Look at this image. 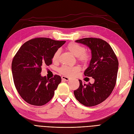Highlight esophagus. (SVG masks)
I'll return each instance as SVG.
<instances>
[{
	"label": "esophagus",
	"instance_id": "esophagus-1",
	"mask_svg": "<svg viewBox=\"0 0 134 134\" xmlns=\"http://www.w3.org/2000/svg\"><path fill=\"white\" fill-rule=\"evenodd\" d=\"M62 79L64 80H65V81H68V80H70L69 78H68V77H66V76H62Z\"/></svg>",
	"mask_w": 134,
	"mask_h": 134
}]
</instances>
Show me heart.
Returning a JSON list of instances; mask_svg holds the SVG:
<instances>
[{"label":"heart","instance_id":"obj_1","mask_svg":"<svg viewBox=\"0 0 134 134\" xmlns=\"http://www.w3.org/2000/svg\"><path fill=\"white\" fill-rule=\"evenodd\" d=\"M67 49L71 53L76 57L77 60L83 64H87L91 60V55L86 51V47L76 42H71L68 44L66 47ZM60 54L59 49L56 50L52 57V60L54 63H57ZM80 67L79 66H63L61 67L59 71L60 74L67 76H71L75 75L77 72L79 71Z\"/></svg>","mask_w":134,"mask_h":134}]
</instances>
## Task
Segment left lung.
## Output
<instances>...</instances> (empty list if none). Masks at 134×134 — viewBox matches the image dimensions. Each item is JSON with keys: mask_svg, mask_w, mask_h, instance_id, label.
<instances>
[{"mask_svg": "<svg viewBox=\"0 0 134 134\" xmlns=\"http://www.w3.org/2000/svg\"><path fill=\"white\" fill-rule=\"evenodd\" d=\"M75 42L86 44L92 51V59L84 75L92 77L93 84H83L74 91L76 99L84 106H96L106 100L111 94L116 83L119 62L111 46L103 40L84 38Z\"/></svg>", "mask_w": 134, "mask_h": 134, "instance_id": "8db88e82", "label": "left lung"}]
</instances>
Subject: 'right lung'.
<instances>
[{"instance_id": "1", "label": "right lung", "mask_w": 134, "mask_h": 134, "mask_svg": "<svg viewBox=\"0 0 134 134\" xmlns=\"http://www.w3.org/2000/svg\"><path fill=\"white\" fill-rule=\"evenodd\" d=\"M65 41L49 38L31 39L23 44L14 56L12 71L16 90L26 102L34 106H43L52 99L62 78L58 75L47 79L40 73L42 66L52 64L56 50Z\"/></svg>"}]
</instances>
